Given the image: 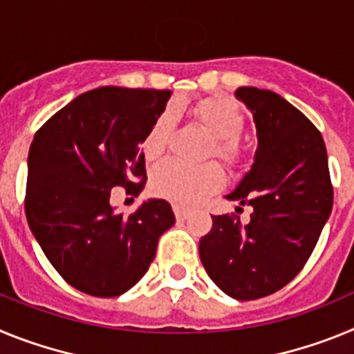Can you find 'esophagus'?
<instances>
[{
	"mask_svg": "<svg viewBox=\"0 0 354 354\" xmlns=\"http://www.w3.org/2000/svg\"><path fill=\"white\" fill-rule=\"evenodd\" d=\"M174 212H175V218H177L179 221L187 220V218H189V214H192V212H189V209H184V207H180V205H174Z\"/></svg>",
	"mask_w": 354,
	"mask_h": 354,
	"instance_id": "34e87169",
	"label": "esophagus"
}]
</instances>
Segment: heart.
Wrapping results in <instances>:
<instances>
[{
    "label": "heart",
    "mask_w": 354,
    "mask_h": 354,
    "mask_svg": "<svg viewBox=\"0 0 354 354\" xmlns=\"http://www.w3.org/2000/svg\"><path fill=\"white\" fill-rule=\"evenodd\" d=\"M189 115L212 136L209 156L220 159L230 170L245 167L246 150L239 136L245 131V115L239 106L227 95H207L187 108ZM171 133L170 113L159 115L143 142L147 159H158L165 154ZM223 170L216 162L189 167L179 161L159 165L152 174V189L156 195L175 204L193 205L204 200L209 193L220 189Z\"/></svg>",
    "instance_id": "b5f03b06"
}]
</instances>
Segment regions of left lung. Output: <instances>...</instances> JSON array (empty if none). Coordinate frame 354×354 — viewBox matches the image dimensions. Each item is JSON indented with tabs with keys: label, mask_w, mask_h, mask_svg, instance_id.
<instances>
[{
	"label": "left lung",
	"mask_w": 354,
	"mask_h": 354,
	"mask_svg": "<svg viewBox=\"0 0 354 354\" xmlns=\"http://www.w3.org/2000/svg\"><path fill=\"white\" fill-rule=\"evenodd\" d=\"M236 95L252 109L259 149L227 198L253 212L246 225L234 212L212 216L200 259L223 292L248 301L277 292L303 270L333 207V186L323 136L298 108L255 86Z\"/></svg>",
	"instance_id": "left-lung-1"
}]
</instances>
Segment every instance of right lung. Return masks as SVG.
<instances>
[{
	"mask_svg": "<svg viewBox=\"0 0 354 354\" xmlns=\"http://www.w3.org/2000/svg\"><path fill=\"white\" fill-rule=\"evenodd\" d=\"M170 90L102 86L76 97L33 136L24 211L40 248L68 286L115 298L136 286L175 223L167 200L115 214L111 189L138 195L147 180L140 143Z\"/></svg>",
	"mask_w": 354,
	"mask_h": 354,
	"instance_id": "1",
	"label": "right lung"
}]
</instances>
